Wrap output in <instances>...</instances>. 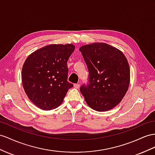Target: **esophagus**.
Here are the masks:
<instances>
[{
    "instance_id": "esophagus-1",
    "label": "esophagus",
    "mask_w": 155,
    "mask_h": 155,
    "mask_svg": "<svg viewBox=\"0 0 155 155\" xmlns=\"http://www.w3.org/2000/svg\"><path fill=\"white\" fill-rule=\"evenodd\" d=\"M74 87L75 88L78 89L79 88H80V84H74Z\"/></svg>"
}]
</instances>
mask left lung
Masks as SVG:
<instances>
[{
    "mask_svg": "<svg viewBox=\"0 0 155 155\" xmlns=\"http://www.w3.org/2000/svg\"><path fill=\"white\" fill-rule=\"evenodd\" d=\"M89 71V84L81 86L86 104L99 112L120 103L128 91L130 70L122 51L106 43H92L79 48Z\"/></svg>",
    "mask_w": 155,
    "mask_h": 155,
    "instance_id": "left-lung-1",
    "label": "left lung"
}]
</instances>
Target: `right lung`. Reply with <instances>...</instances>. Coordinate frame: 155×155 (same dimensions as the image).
Segmentation results:
<instances>
[{
    "instance_id": "obj_1",
    "label": "right lung",
    "mask_w": 155,
    "mask_h": 155,
    "mask_svg": "<svg viewBox=\"0 0 155 155\" xmlns=\"http://www.w3.org/2000/svg\"><path fill=\"white\" fill-rule=\"evenodd\" d=\"M74 48L73 44L50 45L25 59L21 71L23 89L37 107L46 110L57 108L73 86L67 81V61Z\"/></svg>"
}]
</instances>
